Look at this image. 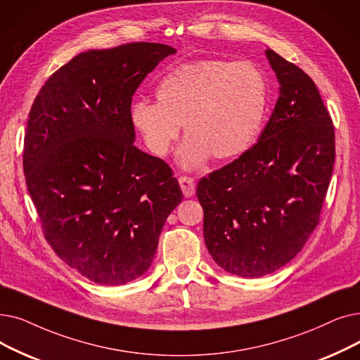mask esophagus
<instances>
[{
	"label": "esophagus",
	"instance_id": "1",
	"mask_svg": "<svg viewBox=\"0 0 360 360\" xmlns=\"http://www.w3.org/2000/svg\"><path fill=\"white\" fill-rule=\"evenodd\" d=\"M179 185L185 197H191L195 193V181L191 176H179Z\"/></svg>",
	"mask_w": 360,
	"mask_h": 360
}]
</instances>
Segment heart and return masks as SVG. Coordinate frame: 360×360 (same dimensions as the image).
<instances>
[{"label":"heart","instance_id":"heart-1","mask_svg":"<svg viewBox=\"0 0 360 360\" xmlns=\"http://www.w3.org/2000/svg\"><path fill=\"white\" fill-rule=\"evenodd\" d=\"M158 101L135 100L131 122L147 148L166 155L181 131L188 138L179 150L184 167L210 155L229 159L253 146L266 113L268 82L252 61L200 60L165 75L155 88Z\"/></svg>","mask_w":360,"mask_h":360}]
</instances>
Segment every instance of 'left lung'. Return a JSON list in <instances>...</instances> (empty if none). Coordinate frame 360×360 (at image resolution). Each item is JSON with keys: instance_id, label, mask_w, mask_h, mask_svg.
<instances>
[{"instance_id": "left-lung-1", "label": "left lung", "mask_w": 360, "mask_h": 360, "mask_svg": "<svg viewBox=\"0 0 360 360\" xmlns=\"http://www.w3.org/2000/svg\"><path fill=\"white\" fill-rule=\"evenodd\" d=\"M266 57L279 97L259 141L197 185L209 253L243 278L272 274L303 248L335 160L333 119L315 82L271 49Z\"/></svg>"}]
</instances>
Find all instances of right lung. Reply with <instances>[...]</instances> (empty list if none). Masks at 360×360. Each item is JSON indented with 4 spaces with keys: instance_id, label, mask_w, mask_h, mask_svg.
<instances>
[{
    "instance_id": "obj_1",
    "label": "right lung",
    "mask_w": 360,
    "mask_h": 360,
    "mask_svg": "<svg viewBox=\"0 0 360 360\" xmlns=\"http://www.w3.org/2000/svg\"><path fill=\"white\" fill-rule=\"evenodd\" d=\"M176 50L131 42L73 57L29 112L23 172L44 237L100 285L144 275L184 195L170 166L132 143V96Z\"/></svg>"
}]
</instances>
